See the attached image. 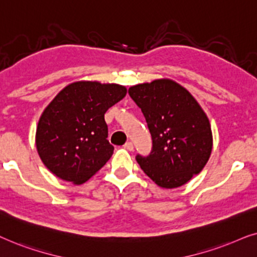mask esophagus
I'll return each mask as SVG.
<instances>
[{
  "label": "esophagus",
  "mask_w": 257,
  "mask_h": 257,
  "mask_svg": "<svg viewBox=\"0 0 257 257\" xmlns=\"http://www.w3.org/2000/svg\"><path fill=\"white\" fill-rule=\"evenodd\" d=\"M123 147H124V148H125L126 150H129V152H132V150L134 149V146H133V143H132L131 141H128V142H126L125 145L123 146Z\"/></svg>",
  "instance_id": "34e87169"
}]
</instances>
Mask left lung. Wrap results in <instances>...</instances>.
Returning a JSON list of instances; mask_svg holds the SVG:
<instances>
[{"label":"left lung","mask_w":257,"mask_h":257,"mask_svg":"<svg viewBox=\"0 0 257 257\" xmlns=\"http://www.w3.org/2000/svg\"><path fill=\"white\" fill-rule=\"evenodd\" d=\"M152 135L149 155L136 161L157 186L177 188L197 175L209 160L213 136L207 115L182 85L155 80L128 90Z\"/></svg>","instance_id":"8db88e82"}]
</instances>
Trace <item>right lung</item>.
Listing matches in <instances>:
<instances>
[{
  "instance_id": "obj_1",
  "label": "right lung",
  "mask_w": 257,
  "mask_h": 257,
  "mask_svg": "<svg viewBox=\"0 0 257 257\" xmlns=\"http://www.w3.org/2000/svg\"><path fill=\"white\" fill-rule=\"evenodd\" d=\"M125 87L75 82L62 89L41 115L37 153L54 175L75 184L85 182L114 153L104 114L125 96Z\"/></svg>"
}]
</instances>
